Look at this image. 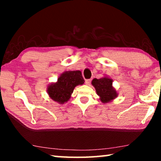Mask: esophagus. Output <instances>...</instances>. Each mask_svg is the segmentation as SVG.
<instances>
[{"label": "esophagus", "mask_w": 161, "mask_h": 161, "mask_svg": "<svg viewBox=\"0 0 161 161\" xmlns=\"http://www.w3.org/2000/svg\"><path fill=\"white\" fill-rule=\"evenodd\" d=\"M91 81H92L91 79H89V80H86L85 81V83H86V85H89V84H90V83H91Z\"/></svg>", "instance_id": "1"}]
</instances>
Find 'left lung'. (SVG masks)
<instances>
[{
	"label": "left lung",
	"instance_id": "1",
	"mask_svg": "<svg viewBox=\"0 0 161 161\" xmlns=\"http://www.w3.org/2000/svg\"><path fill=\"white\" fill-rule=\"evenodd\" d=\"M92 84L96 89L99 100L103 103L112 102L118 97V93L113 86V80L107 75L99 80L94 78L92 81Z\"/></svg>",
	"mask_w": 161,
	"mask_h": 161
}]
</instances>
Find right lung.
Returning <instances> with one entry per match:
<instances>
[{
	"label": "right lung",
	"instance_id": "obj_1",
	"mask_svg": "<svg viewBox=\"0 0 161 161\" xmlns=\"http://www.w3.org/2000/svg\"><path fill=\"white\" fill-rule=\"evenodd\" d=\"M84 83L81 71H66L59 75L56 82L48 84L47 92L50 99L59 104H64L70 99L75 86Z\"/></svg>",
	"mask_w": 161,
	"mask_h": 161
}]
</instances>
